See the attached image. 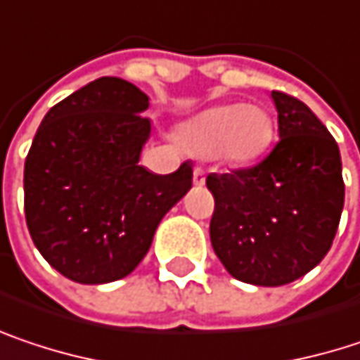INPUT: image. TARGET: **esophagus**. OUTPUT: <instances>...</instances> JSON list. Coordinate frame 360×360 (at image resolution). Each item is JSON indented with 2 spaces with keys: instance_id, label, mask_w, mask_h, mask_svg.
I'll use <instances>...</instances> for the list:
<instances>
[{
  "instance_id": "esophagus-1",
  "label": "esophagus",
  "mask_w": 360,
  "mask_h": 360,
  "mask_svg": "<svg viewBox=\"0 0 360 360\" xmlns=\"http://www.w3.org/2000/svg\"><path fill=\"white\" fill-rule=\"evenodd\" d=\"M193 183H195L198 187H202V185L206 183V175H204L202 169H195V171H193Z\"/></svg>"
}]
</instances>
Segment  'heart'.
<instances>
[{"instance_id": "obj_1", "label": "heart", "mask_w": 360, "mask_h": 360, "mask_svg": "<svg viewBox=\"0 0 360 360\" xmlns=\"http://www.w3.org/2000/svg\"><path fill=\"white\" fill-rule=\"evenodd\" d=\"M181 146L224 167L255 162L272 140V119L257 105H220L189 117L177 129Z\"/></svg>"}]
</instances>
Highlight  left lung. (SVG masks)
<instances>
[{"label": "left lung", "instance_id": "obj_1", "mask_svg": "<svg viewBox=\"0 0 360 360\" xmlns=\"http://www.w3.org/2000/svg\"><path fill=\"white\" fill-rule=\"evenodd\" d=\"M278 142L255 167L208 175L214 253L233 278L282 286L330 251L344 208L336 140L305 103L272 92Z\"/></svg>", "mask_w": 360, "mask_h": 360}]
</instances>
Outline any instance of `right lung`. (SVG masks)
Returning a JSON list of instances; mask_svg holds the SVG:
<instances>
[{
  "label": "right lung",
  "mask_w": 360,
  "mask_h": 360,
  "mask_svg": "<svg viewBox=\"0 0 360 360\" xmlns=\"http://www.w3.org/2000/svg\"><path fill=\"white\" fill-rule=\"evenodd\" d=\"M146 94L98 78L57 103L24 165V212L41 255L65 278L107 284L131 274L154 233L191 189V165L156 175L140 165L150 140Z\"/></svg>",
  "instance_id": "right-lung-1"
}]
</instances>
